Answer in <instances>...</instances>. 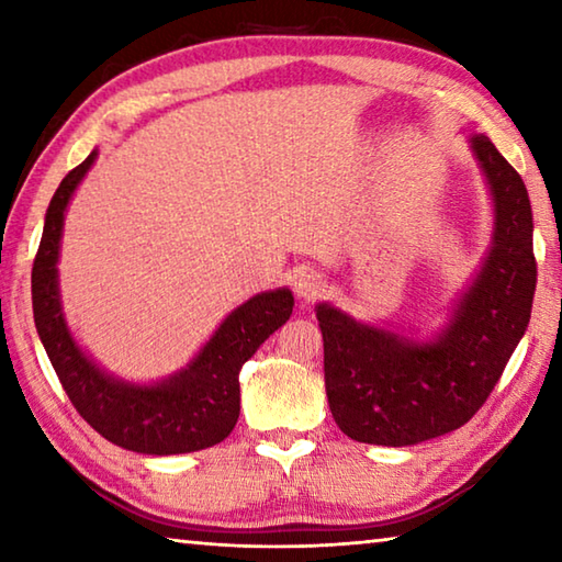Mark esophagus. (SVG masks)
<instances>
[{
	"label": "esophagus",
	"mask_w": 562,
	"mask_h": 562,
	"mask_svg": "<svg viewBox=\"0 0 562 562\" xmlns=\"http://www.w3.org/2000/svg\"><path fill=\"white\" fill-rule=\"evenodd\" d=\"M292 288L300 300L310 302V300H317L319 292L325 290V280H322V274L317 270L302 268V270H297V274H294Z\"/></svg>",
	"instance_id": "esophagus-1"
}]
</instances>
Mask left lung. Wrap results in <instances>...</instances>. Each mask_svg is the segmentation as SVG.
Returning a JSON list of instances; mask_svg holds the SVG:
<instances>
[{
  "mask_svg": "<svg viewBox=\"0 0 562 562\" xmlns=\"http://www.w3.org/2000/svg\"><path fill=\"white\" fill-rule=\"evenodd\" d=\"M471 148L493 198V245L449 325L431 341L361 325L317 304L331 416L349 439L414 446L459 429L479 412L526 335L536 294L528 190L486 136Z\"/></svg>",
  "mask_w": 562,
  "mask_h": 562,
  "instance_id": "left-lung-1",
  "label": "left lung"
}]
</instances>
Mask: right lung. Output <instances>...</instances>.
Wrapping results in <instances>:
<instances>
[{
	"instance_id": "add662e5",
	"label": "right lung",
	"mask_w": 562,
	"mask_h": 562,
	"mask_svg": "<svg viewBox=\"0 0 562 562\" xmlns=\"http://www.w3.org/2000/svg\"><path fill=\"white\" fill-rule=\"evenodd\" d=\"M97 156L99 150H91L81 166L66 173L46 211L32 268L36 331L74 408L103 439L148 456L207 449L235 429L240 416L237 374L262 341L290 319L294 297L288 288L255 294L225 317L186 369L164 382L131 384L103 372L83 355L66 327L56 270L66 205Z\"/></svg>"
}]
</instances>
